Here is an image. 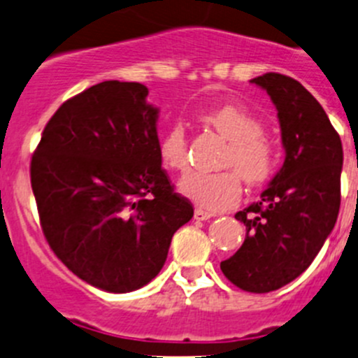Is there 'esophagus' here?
<instances>
[{
  "label": "esophagus",
  "mask_w": 358,
  "mask_h": 358,
  "mask_svg": "<svg viewBox=\"0 0 358 358\" xmlns=\"http://www.w3.org/2000/svg\"><path fill=\"white\" fill-rule=\"evenodd\" d=\"M213 216H215V213L204 211V209H199V208H197L196 211H194V218L199 220V222H206V220L213 218Z\"/></svg>",
  "instance_id": "34e87169"
}]
</instances>
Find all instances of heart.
<instances>
[{"label": "heart", "instance_id": "1", "mask_svg": "<svg viewBox=\"0 0 358 358\" xmlns=\"http://www.w3.org/2000/svg\"><path fill=\"white\" fill-rule=\"evenodd\" d=\"M201 121L229 138L218 173H190L180 182V192L208 211L232 208L243 196V178L248 185L268 182L277 166V147L272 136L262 129L255 112L241 103H222L201 112ZM159 161L169 171L189 168V142L180 122L169 126L157 143Z\"/></svg>", "mask_w": 358, "mask_h": 358}]
</instances>
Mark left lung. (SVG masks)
I'll return each instance as SVG.
<instances>
[{
    "label": "left lung",
    "instance_id": "left-lung-1",
    "mask_svg": "<svg viewBox=\"0 0 358 358\" xmlns=\"http://www.w3.org/2000/svg\"><path fill=\"white\" fill-rule=\"evenodd\" d=\"M277 109L282 168L262 199L239 211L246 239L220 263L223 275L248 292H270L301 275L334 229L341 202V138L312 93L289 76L251 79Z\"/></svg>",
    "mask_w": 358,
    "mask_h": 358
}]
</instances>
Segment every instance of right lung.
<instances>
[{
  "instance_id": "right-lung-1",
  "label": "right lung",
  "mask_w": 358,
  "mask_h": 358,
  "mask_svg": "<svg viewBox=\"0 0 358 358\" xmlns=\"http://www.w3.org/2000/svg\"><path fill=\"white\" fill-rule=\"evenodd\" d=\"M140 83L103 81L59 107L31 161L43 234L85 282L129 292L161 272L194 216L157 154V107Z\"/></svg>"
}]
</instances>
